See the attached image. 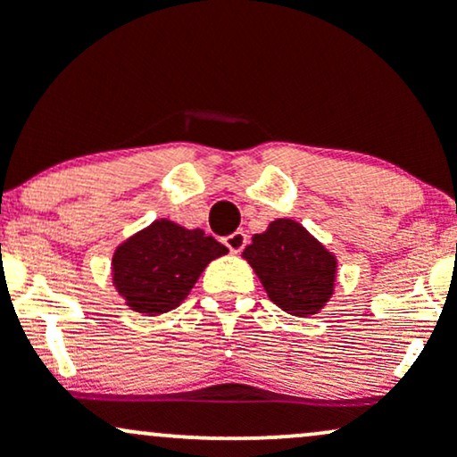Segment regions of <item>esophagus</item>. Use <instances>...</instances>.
Instances as JSON below:
<instances>
[{"instance_id": "obj_1", "label": "esophagus", "mask_w": 457, "mask_h": 457, "mask_svg": "<svg viewBox=\"0 0 457 457\" xmlns=\"http://www.w3.org/2000/svg\"><path fill=\"white\" fill-rule=\"evenodd\" d=\"M223 243L229 251H232V253H240V251H243L245 245H246V234L243 232V229H236L234 234L225 236Z\"/></svg>"}]
</instances>
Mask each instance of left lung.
<instances>
[{"mask_svg": "<svg viewBox=\"0 0 457 457\" xmlns=\"http://www.w3.org/2000/svg\"><path fill=\"white\" fill-rule=\"evenodd\" d=\"M266 295L292 316H312L333 295L337 262L292 219H277L245 249Z\"/></svg>", "mask_w": 457, "mask_h": 457, "instance_id": "1", "label": "left lung"}]
</instances>
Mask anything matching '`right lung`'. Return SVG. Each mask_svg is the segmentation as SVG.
Here are the masks:
<instances>
[{
    "label": "right lung",
    "mask_w": 457,
    "mask_h": 457,
    "mask_svg": "<svg viewBox=\"0 0 457 457\" xmlns=\"http://www.w3.org/2000/svg\"><path fill=\"white\" fill-rule=\"evenodd\" d=\"M225 253L228 246L204 229H185L161 219L118 246L113 283L130 309L159 316L180 305L202 270Z\"/></svg>",
    "instance_id": "add662e5"
}]
</instances>
